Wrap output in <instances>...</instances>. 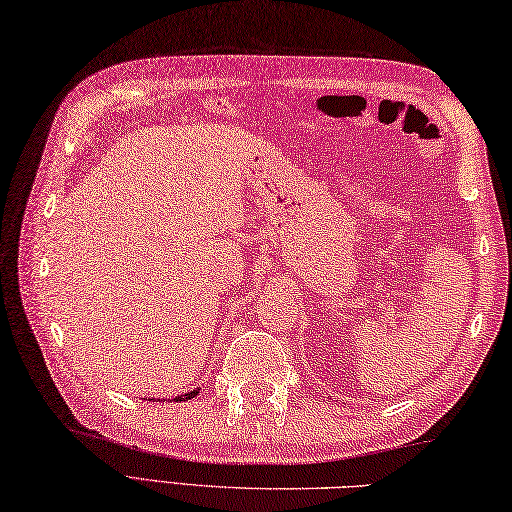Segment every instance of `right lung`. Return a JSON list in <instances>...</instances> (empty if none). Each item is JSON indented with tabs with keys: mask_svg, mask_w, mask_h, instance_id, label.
<instances>
[{
	"mask_svg": "<svg viewBox=\"0 0 512 512\" xmlns=\"http://www.w3.org/2000/svg\"><path fill=\"white\" fill-rule=\"evenodd\" d=\"M198 394H200V389H193V391H187V394L176 396V398H173V402H178V400H191V398H195ZM151 400H154V398H151ZM162 400H165V398H162Z\"/></svg>",
	"mask_w": 512,
	"mask_h": 512,
	"instance_id": "right-lung-1",
	"label": "right lung"
}]
</instances>
